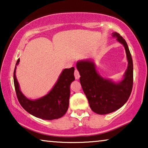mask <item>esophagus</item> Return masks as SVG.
<instances>
[{"mask_svg": "<svg viewBox=\"0 0 148 148\" xmlns=\"http://www.w3.org/2000/svg\"><path fill=\"white\" fill-rule=\"evenodd\" d=\"M74 75H75V77L76 79H79L80 77V75H79V73L78 70L76 69L75 70V72H74Z\"/></svg>", "mask_w": 148, "mask_h": 148, "instance_id": "1", "label": "esophagus"}]
</instances>
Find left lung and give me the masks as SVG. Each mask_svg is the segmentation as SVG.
<instances>
[{
    "label": "left lung",
    "instance_id": "left-lung-1",
    "mask_svg": "<svg viewBox=\"0 0 148 148\" xmlns=\"http://www.w3.org/2000/svg\"><path fill=\"white\" fill-rule=\"evenodd\" d=\"M112 34L124 46L128 60V67L122 82L115 84L102 78L97 73L94 63L92 61L84 60L77 63L83 90L91 109L98 114H108L122 107L128 100L133 88V64L128 46L119 33L114 32Z\"/></svg>",
    "mask_w": 148,
    "mask_h": 148
}]
</instances>
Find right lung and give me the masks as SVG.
Returning <instances> with one entry per match:
<instances>
[{
	"label": "right lung",
	"mask_w": 148,
	"mask_h": 148,
	"mask_svg": "<svg viewBox=\"0 0 148 148\" xmlns=\"http://www.w3.org/2000/svg\"><path fill=\"white\" fill-rule=\"evenodd\" d=\"M19 62L17 60L16 65ZM15 66L13 73L14 86L17 99L21 106L33 116L44 120H53L62 117L68 110L70 97V85L75 80V68L62 71L52 90L45 96L36 100H31L23 96L19 90L15 76Z\"/></svg>",
	"instance_id": "1"
}]
</instances>
